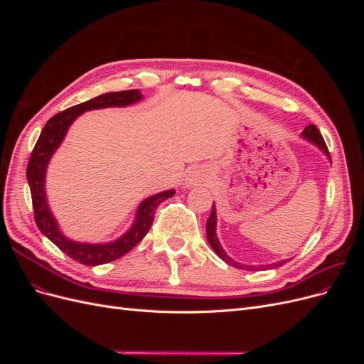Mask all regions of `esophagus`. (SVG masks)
I'll return each mask as SVG.
<instances>
[{"label":"esophagus","mask_w":364,"mask_h":364,"mask_svg":"<svg viewBox=\"0 0 364 364\" xmlns=\"http://www.w3.org/2000/svg\"><path fill=\"white\" fill-rule=\"evenodd\" d=\"M203 179H205V173L202 170H193L188 174V179H186V183L194 186V185H199L200 182H203Z\"/></svg>","instance_id":"34e87169"}]
</instances>
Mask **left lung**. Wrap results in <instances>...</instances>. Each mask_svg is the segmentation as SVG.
Returning a JSON list of instances; mask_svg holds the SVG:
<instances>
[{"label": "left lung", "instance_id": "obj_1", "mask_svg": "<svg viewBox=\"0 0 364 364\" xmlns=\"http://www.w3.org/2000/svg\"><path fill=\"white\" fill-rule=\"evenodd\" d=\"M302 136L306 138L308 141H311L313 144H316L318 149H321L322 151H325V155H328V158L331 159V156H329V151H328V147L325 144V139L323 136L321 135V132H318V129L314 126V124H310L306 126L302 132ZM215 223H217V217H215V206L213 205V211H211V215H209L208 222H206V237H208V241L209 245H211V247L214 249V252L217 253V255L222 258L225 262H228L229 266H234L237 269H245V270H258V269H270V267H281L282 264H285L287 261H281V262H277V264H270V266H266V267H255V266H243V264H240L237 261H234L232 258H229L226 255V252L222 249V246H220L218 240H217V235H215Z\"/></svg>", "mask_w": 364, "mask_h": 364}]
</instances>
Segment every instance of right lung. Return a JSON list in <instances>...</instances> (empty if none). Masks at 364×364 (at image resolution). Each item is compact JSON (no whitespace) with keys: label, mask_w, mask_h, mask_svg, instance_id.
Masks as SVG:
<instances>
[{"label":"right lung","mask_w":364,"mask_h":364,"mask_svg":"<svg viewBox=\"0 0 364 364\" xmlns=\"http://www.w3.org/2000/svg\"><path fill=\"white\" fill-rule=\"evenodd\" d=\"M142 95L138 90L119 91V92H107L102 94L92 100L75 105L73 107L65 109V111L51 117L47 124L43 126L41 135L36 141V146L33 149L28 165H27V181L30 185L33 213H35V222L41 232L51 240L63 253H67L70 258L77 262H82L85 266H100V264L111 262L118 259L129 250L134 249L139 241L146 237L149 229L155 218V211L164 200L170 199L174 196V190L164 191L149 197L138 208L136 220L127 232L118 238L114 243L106 245H87V243H75L60 234L56 220L50 213L47 199H46V170L51 155L59 147L65 134L73 121L83 114L85 111H92V109H103L112 106H127L135 102H139Z\"/></svg>","instance_id":"right-lung-1"}]
</instances>
